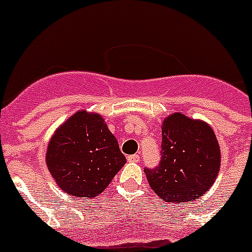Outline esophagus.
<instances>
[{"label": "esophagus", "mask_w": 252, "mask_h": 252, "mask_svg": "<svg viewBox=\"0 0 252 252\" xmlns=\"http://www.w3.org/2000/svg\"><path fill=\"white\" fill-rule=\"evenodd\" d=\"M127 160H128V162H139L140 157L139 155H136V154H135V155H128Z\"/></svg>", "instance_id": "1"}]
</instances>
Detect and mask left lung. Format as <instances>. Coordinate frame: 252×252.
<instances>
[{"instance_id": "1", "label": "left lung", "mask_w": 252, "mask_h": 252, "mask_svg": "<svg viewBox=\"0 0 252 252\" xmlns=\"http://www.w3.org/2000/svg\"><path fill=\"white\" fill-rule=\"evenodd\" d=\"M161 161L145 169L149 186L166 203L179 206L206 194L221 165V149L213 128L180 112L161 125Z\"/></svg>"}]
</instances>
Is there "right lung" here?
I'll use <instances>...</instances> for the list:
<instances>
[{
  "instance_id": "1",
  "label": "right lung",
  "mask_w": 252,
  "mask_h": 252,
  "mask_svg": "<svg viewBox=\"0 0 252 252\" xmlns=\"http://www.w3.org/2000/svg\"><path fill=\"white\" fill-rule=\"evenodd\" d=\"M45 161L64 193L91 199L107 188L126 158L103 117L79 110L51 136Z\"/></svg>"
}]
</instances>
